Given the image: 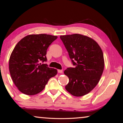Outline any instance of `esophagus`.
<instances>
[{"label":"esophagus","instance_id":"34e87169","mask_svg":"<svg viewBox=\"0 0 123 123\" xmlns=\"http://www.w3.org/2000/svg\"><path fill=\"white\" fill-rule=\"evenodd\" d=\"M57 72L59 73H62L63 72V70L61 69H59V70H57Z\"/></svg>","mask_w":123,"mask_h":123}]
</instances>
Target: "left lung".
Returning <instances> with one entry per match:
<instances>
[{"instance_id":"obj_1","label":"left lung","mask_w":123,"mask_h":123,"mask_svg":"<svg viewBox=\"0 0 123 123\" xmlns=\"http://www.w3.org/2000/svg\"><path fill=\"white\" fill-rule=\"evenodd\" d=\"M60 38L75 66L64 70L69 78L65 88L74 96L86 95L97 86L103 74V51L94 40L84 35H64Z\"/></svg>"}]
</instances>
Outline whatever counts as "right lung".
Segmentation results:
<instances>
[{"mask_svg": "<svg viewBox=\"0 0 123 123\" xmlns=\"http://www.w3.org/2000/svg\"><path fill=\"white\" fill-rule=\"evenodd\" d=\"M57 36L47 34L30 35L14 47L9 60V70L14 85L26 95H35L45 88L48 81L57 74V70L48 67L47 50Z\"/></svg>", "mask_w": 123, "mask_h": 123, "instance_id": "obj_1", "label": "right lung"}]
</instances>
